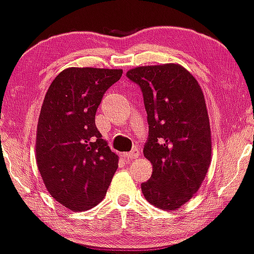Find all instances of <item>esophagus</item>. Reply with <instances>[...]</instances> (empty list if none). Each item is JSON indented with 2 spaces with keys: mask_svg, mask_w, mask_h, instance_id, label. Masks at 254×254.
Segmentation results:
<instances>
[{
  "mask_svg": "<svg viewBox=\"0 0 254 254\" xmlns=\"http://www.w3.org/2000/svg\"><path fill=\"white\" fill-rule=\"evenodd\" d=\"M124 156L127 157V160H133V159H137V157L139 156V151L138 149H132L131 151H129V153H125Z\"/></svg>",
  "mask_w": 254,
  "mask_h": 254,
  "instance_id": "34e87169",
  "label": "esophagus"
}]
</instances>
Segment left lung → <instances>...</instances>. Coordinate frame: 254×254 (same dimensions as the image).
Instances as JSON below:
<instances>
[{
  "mask_svg": "<svg viewBox=\"0 0 254 254\" xmlns=\"http://www.w3.org/2000/svg\"><path fill=\"white\" fill-rule=\"evenodd\" d=\"M127 76L141 87L149 136L143 154L153 165L141 184L156 208L176 210L199 190L211 161V132L202 88L180 64L130 69Z\"/></svg>",
  "mask_w": 254,
  "mask_h": 254,
  "instance_id": "8db88e82",
  "label": "left lung"
}]
</instances>
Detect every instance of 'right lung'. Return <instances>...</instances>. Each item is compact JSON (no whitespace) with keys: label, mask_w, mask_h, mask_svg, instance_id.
Returning a JSON list of instances; mask_svg holds the SVG:
<instances>
[{"label":"right lung","mask_w":254,"mask_h":254,"mask_svg":"<svg viewBox=\"0 0 254 254\" xmlns=\"http://www.w3.org/2000/svg\"><path fill=\"white\" fill-rule=\"evenodd\" d=\"M122 69L68 68L57 75L44 98L37 127V164L58 203L86 211L104 199L118 168L95 125L105 92Z\"/></svg>","instance_id":"1"}]
</instances>
